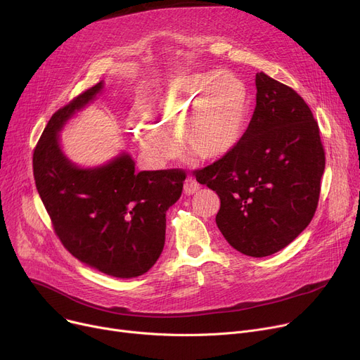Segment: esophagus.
Returning <instances> with one entry per match:
<instances>
[{
    "instance_id": "1",
    "label": "esophagus",
    "mask_w": 360,
    "mask_h": 360,
    "mask_svg": "<svg viewBox=\"0 0 360 360\" xmlns=\"http://www.w3.org/2000/svg\"><path fill=\"white\" fill-rule=\"evenodd\" d=\"M198 190H200V184H198L194 178H186V181H185V184H184V191H185V194L193 195V194L198 193Z\"/></svg>"
}]
</instances>
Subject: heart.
Segmentation results:
<instances>
[{"label":"heart","mask_w":360,"mask_h":360,"mask_svg":"<svg viewBox=\"0 0 360 360\" xmlns=\"http://www.w3.org/2000/svg\"><path fill=\"white\" fill-rule=\"evenodd\" d=\"M248 110L243 83L221 71H182L174 75L153 109L155 122L136 121V137L151 156L176 153L175 139L198 159H219L238 144Z\"/></svg>","instance_id":"obj_1"}]
</instances>
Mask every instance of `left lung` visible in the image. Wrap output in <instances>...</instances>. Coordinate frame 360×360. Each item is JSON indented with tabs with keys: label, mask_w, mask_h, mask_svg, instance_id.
<instances>
[{
	"label": "left lung",
	"mask_w": 360,
	"mask_h": 360,
	"mask_svg": "<svg viewBox=\"0 0 360 360\" xmlns=\"http://www.w3.org/2000/svg\"><path fill=\"white\" fill-rule=\"evenodd\" d=\"M257 105L238 144L193 175L216 191L217 228L250 257L283 250L311 223L326 151L307 102L267 74L255 75Z\"/></svg>",
	"instance_id": "left-lung-1"
}]
</instances>
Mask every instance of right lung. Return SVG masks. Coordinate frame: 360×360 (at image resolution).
Masks as SVG:
<instances>
[{
    "instance_id": "1",
    "label": "right lung",
    "mask_w": 360,
    "mask_h": 360,
    "mask_svg": "<svg viewBox=\"0 0 360 360\" xmlns=\"http://www.w3.org/2000/svg\"><path fill=\"white\" fill-rule=\"evenodd\" d=\"M98 83L48 121L33 151L37 193L64 248L86 266L112 277L148 271L165 245L166 212L182 193V169L143 170L121 155L96 169L74 166L61 151L58 131L102 90Z\"/></svg>"
}]
</instances>
